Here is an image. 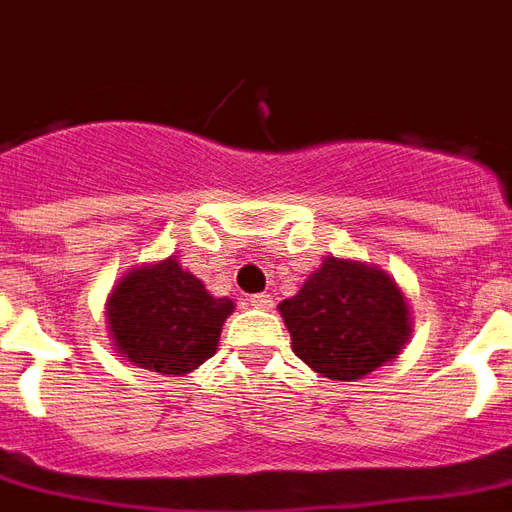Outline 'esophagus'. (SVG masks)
<instances>
[{
  "label": "esophagus",
  "instance_id": "obj_1",
  "mask_svg": "<svg viewBox=\"0 0 512 512\" xmlns=\"http://www.w3.org/2000/svg\"><path fill=\"white\" fill-rule=\"evenodd\" d=\"M251 307H256V310H272V299H269V293H256V296H251Z\"/></svg>",
  "mask_w": 512,
  "mask_h": 512
}]
</instances>
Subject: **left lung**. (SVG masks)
<instances>
[{
  "label": "left lung",
  "mask_w": 512,
  "mask_h": 512,
  "mask_svg": "<svg viewBox=\"0 0 512 512\" xmlns=\"http://www.w3.org/2000/svg\"><path fill=\"white\" fill-rule=\"evenodd\" d=\"M277 310L296 358L336 382H355L395 360L411 336L406 293L366 261L326 256Z\"/></svg>",
  "instance_id": "1"
}]
</instances>
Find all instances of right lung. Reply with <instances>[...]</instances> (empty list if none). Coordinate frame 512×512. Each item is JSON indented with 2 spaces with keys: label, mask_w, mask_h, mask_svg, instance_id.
I'll return each instance as SVG.
<instances>
[{
  "label": "right lung",
  "mask_w": 512,
  "mask_h": 512,
  "mask_svg": "<svg viewBox=\"0 0 512 512\" xmlns=\"http://www.w3.org/2000/svg\"><path fill=\"white\" fill-rule=\"evenodd\" d=\"M229 296H213L178 256L138 264L106 299V331L122 360L157 374L184 376L219 350Z\"/></svg>",
  "instance_id": "obj_1"
}]
</instances>
